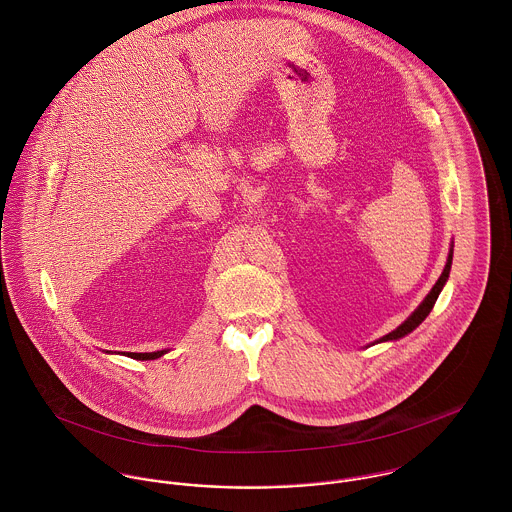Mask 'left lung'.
I'll list each match as a JSON object with an SVG mask.
<instances>
[{
  "label": "left lung",
  "instance_id": "8db88e82",
  "mask_svg": "<svg viewBox=\"0 0 512 512\" xmlns=\"http://www.w3.org/2000/svg\"><path fill=\"white\" fill-rule=\"evenodd\" d=\"M451 260H453V250H449V256H447V262H445V268H443V272H441V276L438 278V282H436V286L432 288V292L426 295V299L418 305V309L400 325V327H396L392 333H388V335H384L382 339H378L376 343H384V341H396V339H402L404 335H408V333H412L428 315H430V311L434 309V305H436V301H438V295L441 290H443V286H445V282H447V278H449V270H451Z\"/></svg>",
  "mask_w": 512,
  "mask_h": 512
}]
</instances>
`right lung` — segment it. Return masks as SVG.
Listing matches in <instances>:
<instances>
[{
	"label": "right lung",
	"instance_id": "right-lung-1",
	"mask_svg": "<svg viewBox=\"0 0 512 512\" xmlns=\"http://www.w3.org/2000/svg\"><path fill=\"white\" fill-rule=\"evenodd\" d=\"M167 351H157V353H132L134 359H140V361H146V359H159L161 355H165Z\"/></svg>",
	"mask_w": 512,
	"mask_h": 512
}]
</instances>
